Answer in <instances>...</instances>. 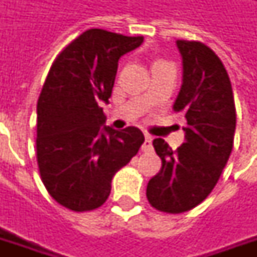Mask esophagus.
<instances>
[{
    "mask_svg": "<svg viewBox=\"0 0 257 257\" xmlns=\"http://www.w3.org/2000/svg\"><path fill=\"white\" fill-rule=\"evenodd\" d=\"M151 142H153V138H151L150 135H145V143L142 146V150L143 151H150L151 150Z\"/></svg>",
    "mask_w": 257,
    "mask_h": 257,
    "instance_id": "1",
    "label": "esophagus"
}]
</instances>
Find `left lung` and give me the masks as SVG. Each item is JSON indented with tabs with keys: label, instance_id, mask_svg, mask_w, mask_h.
<instances>
[{
	"label": "left lung",
	"instance_id": "1",
	"mask_svg": "<svg viewBox=\"0 0 257 257\" xmlns=\"http://www.w3.org/2000/svg\"><path fill=\"white\" fill-rule=\"evenodd\" d=\"M183 58V85L173 108L187 121L184 143L172 150L164 139L153 146L161 171L150 179L146 195L153 208L183 213L215 189L234 146L235 104L228 74L209 47L178 40Z\"/></svg>",
	"mask_w": 257,
	"mask_h": 257
}]
</instances>
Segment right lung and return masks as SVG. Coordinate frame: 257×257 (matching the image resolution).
I'll return each instance as SVG.
<instances>
[{"label": "right lung", "instance_id": "right-lung-1", "mask_svg": "<svg viewBox=\"0 0 257 257\" xmlns=\"http://www.w3.org/2000/svg\"><path fill=\"white\" fill-rule=\"evenodd\" d=\"M143 37L101 29L84 31L59 53L37 103V164L45 189L74 212L104 204L114 175L145 142L140 129L101 126L118 60L142 45Z\"/></svg>", "mask_w": 257, "mask_h": 257}]
</instances>
